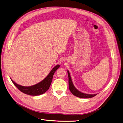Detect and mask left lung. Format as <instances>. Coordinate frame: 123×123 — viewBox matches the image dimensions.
Returning <instances> with one entry per match:
<instances>
[{
	"label": "left lung",
	"instance_id": "left-lung-1",
	"mask_svg": "<svg viewBox=\"0 0 123 123\" xmlns=\"http://www.w3.org/2000/svg\"><path fill=\"white\" fill-rule=\"evenodd\" d=\"M68 87L71 92L72 93L73 95L76 96L77 97L81 98H92L97 95V94H86L80 92L77 89L75 88V87L74 86L73 84L72 83V81L71 78V76L70 73H69L68 71Z\"/></svg>",
	"mask_w": 123,
	"mask_h": 123
}]
</instances>
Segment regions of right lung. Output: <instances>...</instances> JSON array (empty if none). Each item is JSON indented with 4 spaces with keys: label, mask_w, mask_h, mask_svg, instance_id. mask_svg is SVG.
<instances>
[{
    "label": "right lung",
    "mask_w": 123,
    "mask_h": 123,
    "mask_svg": "<svg viewBox=\"0 0 123 123\" xmlns=\"http://www.w3.org/2000/svg\"><path fill=\"white\" fill-rule=\"evenodd\" d=\"M60 67V66L59 65L55 66L54 68H53L51 71L50 72L48 76L43 80L31 86H22L15 83L12 80H11L14 85L17 87V88L18 90H20L21 92L31 96L40 95V94H43L46 92L49 89L50 85H51L52 82L53 74H54L55 72L57 70V69Z\"/></svg>",
    "instance_id": "add662e5"
}]
</instances>
